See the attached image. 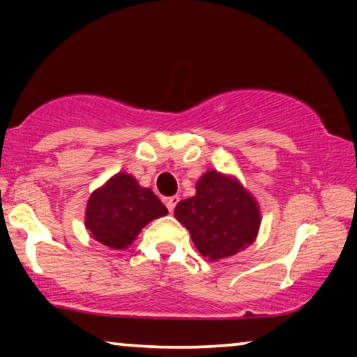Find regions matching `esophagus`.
<instances>
[{
	"label": "esophagus",
	"instance_id": "1",
	"mask_svg": "<svg viewBox=\"0 0 357 357\" xmlns=\"http://www.w3.org/2000/svg\"><path fill=\"white\" fill-rule=\"evenodd\" d=\"M178 202H179V196H171V198H167V199H166L167 210L173 213L174 208H176V204H178Z\"/></svg>",
	"mask_w": 357,
	"mask_h": 357
}]
</instances>
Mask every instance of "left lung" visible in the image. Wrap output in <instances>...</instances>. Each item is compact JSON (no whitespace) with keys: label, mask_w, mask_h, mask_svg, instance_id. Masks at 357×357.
I'll return each instance as SVG.
<instances>
[{"label":"left lung","mask_w":357,"mask_h":357,"mask_svg":"<svg viewBox=\"0 0 357 357\" xmlns=\"http://www.w3.org/2000/svg\"><path fill=\"white\" fill-rule=\"evenodd\" d=\"M178 218L196 248L210 260L235 255L252 243L260 225L257 203L235 179L208 171L196 184V196L176 204Z\"/></svg>","instance_id":"obj_1"}]
</instances>
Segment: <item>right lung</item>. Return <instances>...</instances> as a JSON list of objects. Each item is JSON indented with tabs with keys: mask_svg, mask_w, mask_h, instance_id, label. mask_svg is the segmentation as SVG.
<instances>
[{
	"mask_svg": "<svg viewBox=\"0 0 357 357\" xmlns=\"http://www.w3.org/2000/svg\"><path fill=\"white\" fill-rule=\"evenodd\" d=\"M166 213L167 208L149 188H141L132 176L119 173L90 196L85 225L102 245L121 250L132 243L149 221Z\"/></svg>",
	"mask_w": 357,
	"mask_h": 357,
	"instance_id": "right-lung-1",
	"label": "right lung"
}]
</instances>
